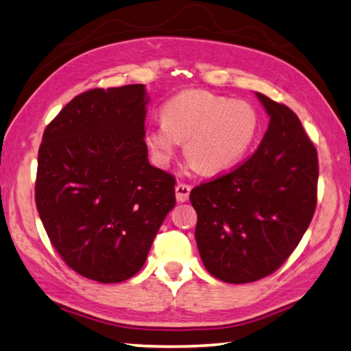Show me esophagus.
Returning <instances> with one entry per match:
<instances>
[{"label":"esophagus","mask_w":351,"mask_h":351,"mask_svg":"<svg viewBox=\"0 0 351 351\" xmlns=\"http://www.w3.org/2000/svg\"><path fill=\"white\" fill-rule=\"evenodd\" d=\"M191 193V186L186 183H177L176 184V197L177 202H186L189 198Z\"/></svg>","instance_id":"obj_1"}]
</instances>
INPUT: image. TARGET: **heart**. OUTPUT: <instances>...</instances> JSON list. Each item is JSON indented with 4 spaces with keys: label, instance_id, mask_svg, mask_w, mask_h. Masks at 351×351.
Wrapping results in <instances>:
<instances>
[{
    "label": "heart",
    "instance_id": "1",
    "mask_svg": "<svg viewBox=\"0 0 351 351\" xmlns=\"http://www.w3.org/2000/svg\"><path fill=\"white\" fill-rule=\"evenodd\" d=\"M162 123L151 127L147 143L167 163L184 142V156L203 174L234 168L252 148L260 116L252 104L203 90L182 91L165 104Z\"/></svg>",
    "mask_w": 351,
    "mask_h": 351
}]
</instances>
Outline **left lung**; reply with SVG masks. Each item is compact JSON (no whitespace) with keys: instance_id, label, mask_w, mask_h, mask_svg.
<instances>
[{"instance_id":"1","label":"left lung","mask_w":351,"mask_h":351,"mask_svg":"<svg viewBox=\"0 0 351 351\" xmlns=\"http://www.w3.org/2000/svg\"><path fill=\"white\" fill-rule=\"evenodd\" d=\"M256 96L270 116L260 147L189 195L204 267L230 284L278 270L300 244L318 200V153L298 116L287 105Z\"/></svg>"}]
</instances>
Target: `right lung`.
Here are the masks:
<instances>
[{
    "label": "right lung",
    "mask_w": 351,
    "mask_h": 351,
    "mask_svg": "<svg viewBox=\"0 0 351 351\" xmlns=\"http://www.w3.org/2000/svg\"><path fill=\"white\" fill-rule=\"evenodd\" d=\"M145 87L77 95L45 127L35 202L59 256L97 282H122L147 261L176 206V177L151 167Z\"/></svg>",
    "instance_id": "add662e5"
}]
</instances>
